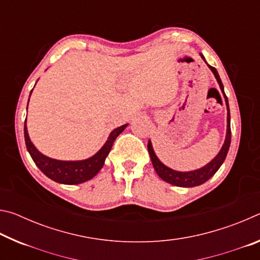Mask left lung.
<instances>
[{
    "label": "left lung",
    "instance_id": "left-lung-1",
    "mask_svg": "<svg viewBox=\"0 0 260 260\" xmlns=\"http://www.w3.org/2000/svg\"><path fill=\"white\" fill-rule=\"evenodd\" d=\"M201 56H202V58L204 59L203 55H201ZM208 67L210 68L211 71L213 72L215 79H217V81L220 86V89H221L223 98H225V101H226L228 113H227V134H226L225 143H223L221 150L219 151L218 155L215 156L208 165L203 166L200 170L190 171V172H178V171H174L172 169H170V167L165 166L159 159H158L157 156L155 155V151H153V149H152L151 142L149 141L148 151H149V155H150V158H151L153 169H155L157 174L159 175V177L164 180V181L173 184V186L196 187V186H200V184H202V183L206 182L211 177H213L215 172L219 170V167L221 166L223 160L226 159L228 150H230L232 132H231V114H230V105H228V99L225 94V90H223V85L221 82V79H220L219 74L217 72V70H215L213 67H211V65H208Z\"/></svg>",
    "mask_w": 260,
    "mask_h": 260
}]
</instances>
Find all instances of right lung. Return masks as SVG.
Masks as SVG:
<instances>
[{
  "label": "right lung",
  "instance_id": "1",
  "mask_svg": "<svg viewBox=\"0 0 260 260\" xmlns=\"http://www.w3.org/2000/svg\"><path fill=\"white\" fill-rule=\"evenodd\" d=\"M30 93H32V91H30ZM126 127L127 124L113 129L111 132V134L109 135L104 146L101 148L93 157L88 158V159L85 160L77 161L57 160L42 155V153L34 147V144L30 142L27 133V127H26V120L24 126V135L26 148H27L30 157H32V159L35 162V165L41 170V172L43 174H46L48 178L54 180V181L58 183L78 184L88 181V180L94 178L95 175L100 172V170L102 169L104 165L105 158H107L110 150H111L114 140H116L117 136L119 135Z\"/></svg>",
  "mask_w": 260,
  "mask_h": 260
}]
</instances>
